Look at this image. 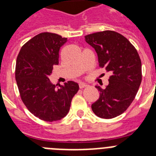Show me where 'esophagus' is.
<instances>
[{
  "label": "esophagus",
  "mask_w": 156,
  "mask_h": 156,
  "mask_svg": "<svg viewBox=\"0 0 156 156\" xmlns=\"http://www.w3.org/2000/svg\"><path fill=\"white\" fill-rule=\"evenodd\" d=\"M87 86V85L86 83H79V87H80V89L86 87Z\"/></svg>",
  "instance_id": "1"
}]
</instances>
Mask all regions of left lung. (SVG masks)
<instances>
[{
    "label": "left lung",
    "mask_w": 156,
    "mask_h": 156,
    "mask_svg": "<svg viewBox=\"0 0 156 156\" xmlns=\"http://www.w3.org/2000/svg\"><path fill=\"white\" fill-rule=\"evenodd\" d=\"M85 41L98 55L100 67L112 74L105 89L95 86L100 96L92 111L102 119L123 113L130 105L141 83V62L137 50L126 37L105 30L85 36Z\"/></svg>",
    "instance_id": "1"
}]
</instances>
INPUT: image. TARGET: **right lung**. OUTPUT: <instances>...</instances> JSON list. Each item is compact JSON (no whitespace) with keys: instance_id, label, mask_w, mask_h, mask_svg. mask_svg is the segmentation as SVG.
Listing matches in <instances>:
<instances>
[{"instance_id":"1","label":"right lung","mask_w":156,"mask_h":156,"mask_svg":"<svg viewBox=\"0 0 156 156\" xmlns=\"http://www.w3.org/2000/svg\"><path fill=\"white\" fill-rule=\"evenodd\" d=\"M66 41L58 34L41 33L22 47L16 60V80L22 101L32 114L47 122L64 118L79 90L74 81L57 87L49 80Z\"/></svg>"}]
</instances>
